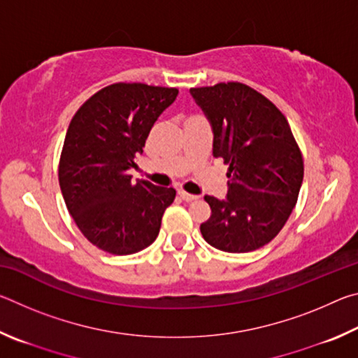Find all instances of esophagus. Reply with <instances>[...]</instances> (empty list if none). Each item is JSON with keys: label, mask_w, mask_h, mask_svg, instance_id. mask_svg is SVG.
Segmentation results:
<instances>
[{"label": "esophagus", "mask_w": 358, "mask_h": 358, "mask_svg": "<svg viewBox=\"0 0 358 358\" xmlns=\"http://www.w3.org/2000/svg\"><path fill=\"white\" fill-rule=\"evenodd\" d=\"M178 196L186 202H191V201H196V199H199V196H196V194H189V192H186L183 189L178 191Z\"/></svg>", "instance_id": "obj_1"}]
</instances>
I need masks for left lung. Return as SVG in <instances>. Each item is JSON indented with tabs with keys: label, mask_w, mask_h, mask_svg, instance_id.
Instances as JSON below:
<instances>
[{
	"label": "left lung",
	"mask_w": 358,
	"mask_h": 358,
	"mask_svg": "<svg viewBox=\"0 0 358 358\" xmlns=\"http://www.w3.org/2000/svg\"><path fill=\"white\" fill-rule=\"evenodd\" d=\"M213 128V156L229 164L227 199L205 196L201 224L208 245L250 252L270 243L287 222L303 181V156L284 113L240 82L189 90Z\"/></svg>",
	"instance_id": "left-lung-1"
}]
</instances>
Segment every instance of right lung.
Here are the masks:
<instances>
[{
	"mask_svg": "<svg viewBox=\"0 0 358 358\" xmlns=\"http://www.w3.org/2000/svg\"><path fill=\"white\" fill-rule=\"evenodd\" d=\"M177 94V88L141 82L112 83L71 120L59 156V187L77 227L102 251L134 254L159 234L177 191L147 180L134 183L129 169Z\"/></svg>",
	"mask_w": 358,
	"mask_h": 358,
	"instance_id": "1",
	"label": "right lung"
}]
</instances>
